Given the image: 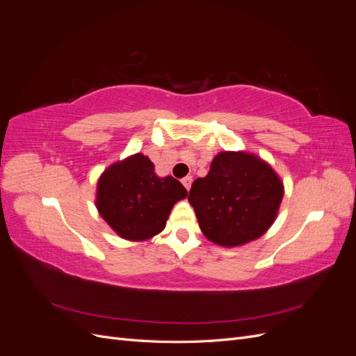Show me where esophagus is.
Listing matches in <instances>:
<instances>
[{
  "label": "esophagus",
  "mask_w": 356,
  "mask_h": 356,
  "mask_svg": "<svg viewBox=\"0 0 356 356\" xmlns=\"http://www.w3.org/2000/svg\"><path fill=\"white\" fill-rule=\"evenodd\" d=\"M191 182H193V178H191V177L182 178V184H184V187H186L187 190H190V187H191Z\"/></svg>",
  "instance_id": "1"
}]
</instances>
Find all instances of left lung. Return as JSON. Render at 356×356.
<instances>
[{"instance_id":"left-lung-1","label":"left lung","mask_w":356,"mask_h":356,"mask_svg":"<svg viewBox=\"0 0 356 356\" xmlns=\"http://www.w3.org/2000/svg\"><path fill=\"white\" fill-rule=\"evenodd\" d=\"M282 197V181L264 160L222 152L213 157L208 175L193 182L188 202L202 233L213 243L233 248L270 229Z\"/></svg>"}]
</instances>
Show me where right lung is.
<instances>
[{
  "mask_svg": "<svg viewBox=\"0 0 356 356\" xmlns=\"http://www.w3.org/2000/svg\"><path fill=\"white\" fill-rule=\"evenodd\" d=\"M186 197L178 179L157 177L153 161L138 153L104 170L96 208L123 239L147 241L165 229L174 204Z\"/></svg>",
  "mask_w": 356,
  "mask_h": 356,
  "instance_id": "add662e5",
  "label": "right lung"
}]
</instances>
